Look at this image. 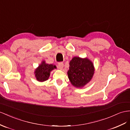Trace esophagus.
Returning <instances> with one entry per match:
<instances>
[{"label": "esophagus", "mask_w": 130, "mask_h": 130, "mask_svg": "<svg viewBox=\"0 0 130 130\" xmlns=\"http://www.w3.org/2000/svg\"><path fill=\"white\" fill-rule=\"evenodd\" d=\"M64 67V63L63 62H59L58 64V68L60 70H62Z\"/></svg>", "instance_id": "obj_1"}]
</instances>
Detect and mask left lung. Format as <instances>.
<instances>
[{"label":"left lung","mask_w":130,"mask_h":130,"mask_svg":"<svg viewBox=\"0 0 130 130\" xmlns=\"http://www.w3.org/2000/svg\"><path fill=\"white\" fill-rule=\"evenodd\" d=\"M68 75L71 84L77 88H81L91 80L94 75L93 62L88 58L77 56L72 59L69 63Z\"/></svg>","instance_id":"8db88e82"}]
</instances>
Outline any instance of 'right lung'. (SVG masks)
<instances>
[{"instance_id":"right-lung-1","label":"right lung","mask_w":130,"mask_h":130,"mask_svg":"<svg viewBox=\"0 0 130 130\" xmlns=\"http://www.w3.org/2000/svg\"><path fill=\"white\" fill-rule=\"evenodd\" d=\"M56 68L55 65L46 64L45 61H43L35 70V74L37 80L39 82H44L47 80L49 77L51 72Z\"/></svg>"}]
</instances>
